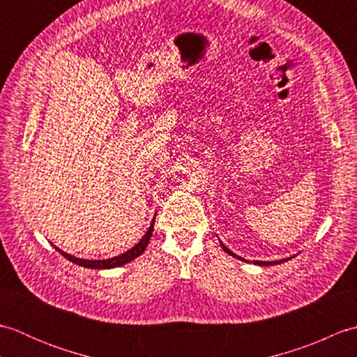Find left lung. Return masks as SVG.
I'll list each match as a JSON object with an SVG mask.
<instances>
[{
    "mask_svg": "<svg viewBox=\"0 0 357 357\" xmlns=\"http://www.w3.org/2000/svg\"><path fill=\"white\" fill-rule=\"evenodd\" d=\"M221 245H222V248H224V252H227V253H229L230 256H233V257H238L239 261H245L244 257H241V256H238V255H234L233 252H230V250L227 248V247L222 244V242H221ZM288 259H290V257H287V259H280V261H267V262H265V261H255L253 264H256V265H276V264H282V262H287Z\"/></svg>",
    "mask_w": 357,
    "mask_h": 357,
    "instance_id": "1",
    "label": "left lung"
}]
</instances>
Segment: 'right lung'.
<instances>
[{
  "instance_id": "right-lung-1",
  "label": "right lung",
  "mask_w": 357,
  "mask_h": 357,
  "mask_svg": "<svg viewBox=\"0 0 357 357\" xmlns=\"http://www.w3.org/2000/svg\"><path fill=\"white\" fill-rule=\"evenodd\" d=\"M153 225H155V219H153V221H151L149 230L146 231V234H144L142 239L138 242V244H136L133 248L127 250L126 253L119 255V256H115V257H110V259H102V261H100V259H98V261L96 259L95 261L79 259V257H75V256H72L69 253H66V252H63V250H59L58 247H55V248L66 257V259H69L70 262L77 264V265H81V267L98 268V270H100V268H115V267H119V265H124L127 262L136 259V257L141 256L144 253V250L147 248V244H149V241H150L151 231H153Z\"/></svg>"
}]
</instances>
